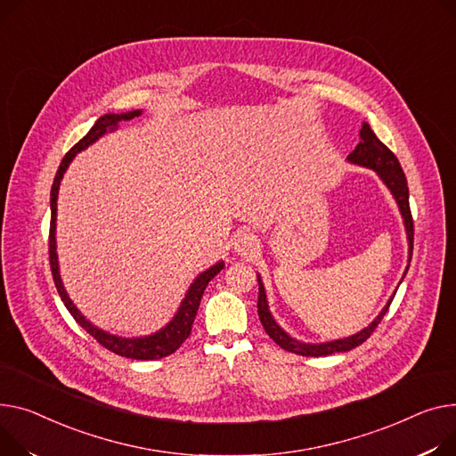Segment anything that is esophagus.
Returning a JSON list of instances; mask_svg holds the SVG:
<instances>
[{
  "mask_svg": "<svg viewBox=\"0 0 456 456\" xmlns=\"http://www.w3.org/2000/svg\"><path fill=\"white\" fill-rule=\"evenodd\" d=\"M258 238L249 231L240 232L234 240V251L244 256H253L258 251Z\"/></svg>",
  "mask_w": 456,
  "mask_h": 456,
  "instance_id": "obj_1",
  "label": "esophagus"
}]
</instances>
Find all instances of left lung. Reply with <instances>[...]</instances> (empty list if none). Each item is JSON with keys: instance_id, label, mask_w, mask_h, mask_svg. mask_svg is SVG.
<instances>
[{"instance_id": "left-lung-1", "label": "left lung", "mask_w": 456, "mask_h": 456, "mask_svg": "<svg viewBox=\"0 0 456 456\" xmlns=\"http://www.w3.org/2000/svg\"><path fill=\"white\" fill-rule=\"evenodd\" d=\"M359 135H361V141H359V144L355 146V150L352 151V154L348 156V161L376 170L379 174V177L385 181V185L394 194V198H396V201L400 205V210H402L403 222H405V229H407L409 258H411L412 256V240H414V222H412L411 207H409L407 177H405V174L402 170V165H400L398 158L394 156L392 151L376 137V134L370 130V126L367 123L362 125ZM394 295H396V293H394ZM392 298L394 297H390V300L387 302V306L374 319V322L369 328L355 333V336L346 338V339L330 341V343H321V345H306V343H298L293 338H289L288 333L275 322V319L271 317L269 308H267V300H265V291H264L262 281L258 277V317H260V322H262L265 333L281 348H284L286 352L298 354V355H306V357H321V355H330V354H336V352H348V350H352V348L365 343L372 336V331L378 328V324L381 322L385 314L388 312V306H390Z\"/></svg>"}]
</instances>
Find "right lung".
Here are the masks:
<instances>
[{"mask_svg":"<svg viewBox=\"0 0 456 456\" xmlns=\"http://www.w3.org/2000/svg\"><path fill=\"white\" fill-rule=\"evenodd\" d=\"M141 111H128V113H108L104 117H101L97 123L91 128L69 151L64 156L62 163H60L54 181H53V187H51V227H49V264H51V273H53V281L56 286V291L60 295V298L64 300V305L68 308V312L73 315V319L89 333L91 338L97 339L99 345H102L106 350L117 354V355H123V357H130V359H161L167 357L170 354H174L183 341L191 336V330H192V322L196 319L198 308H200V302L203 297V291L207 288V284L215 279L218 273L224 267V262H218L216 265H212L210 269L203 271L201 275L194 281V284L191 286V289L187 291V297L181 302V308L175 314V317L154 336H148V338H139V339H125V338H117L111 336V333H106L99 328H95L89 321L84 319V315L77 310V306L71 302V298L68 297L62 281H60V273H58V260H56V241H54V222H56V200H58V189H60V181L64 177L66 168L69 167V163L73 161V158L77 156V151L87 148L91 142H95L99 137H102L108 132H113L120 120H132L135 117H139Z\"/></svg>","mask_w":456,"mask_h":456,"instance_id":"right-lung-1","label":"right lung"}]
</instances>
